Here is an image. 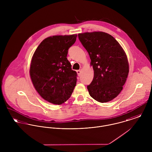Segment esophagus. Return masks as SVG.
Masks as SVG:
<instances>
[{
	"instance_id": "1",
	"label": "esophagus",
	"mask_w": 152,
	"mask_h": 152,
	"mask_svg": "<svg viewBox=\"0 0 152 152\" xmlns=\"http://www.w3.org/2000/svg\"><path fill=\"white\" fill-rule=\"evenodd\" d=\"M77 72L78 75L80 76V75H81V71L80 69H79V70H77Z\"/></svg>"
}]
</instances>
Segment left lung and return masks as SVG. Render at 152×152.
<instances>
[{"mask_svg":"<svg viewBox=\"0 0 152 152\" xmlns=\"http://www.w3.org/2000/svg\"><path fill=\"white\" fill-rule=\"evenodd\" d=\"M78 38L91 58L94 76L87 86L95 100L108 102L123 89L129 73L126 55L111 35L102 31L78 34Z\"/></svg>","mask_w":152,"mask_h":152,"instance_id":"left-lung-1","label":"left lung"}]
</instances>
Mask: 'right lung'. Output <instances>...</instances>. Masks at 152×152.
<instances>
[{
  "mask_svg": "<svg viewBox=\"0 0 152 152\" xmlns=\"http://www.w3.org/2000/svg\"><path fill=\"white\" fill-rule=\"evenodd\" d=\"M76 39V34L47 37L33 56L30 67L33 84L44 99L53 104L68 100L76 86L77 72L66 58Z\"/></svg>",
  "mask_w": 152,
  "mask_h": 152,
  "instance_id": "1",
  "label": "right lung"
}]
</instances>
